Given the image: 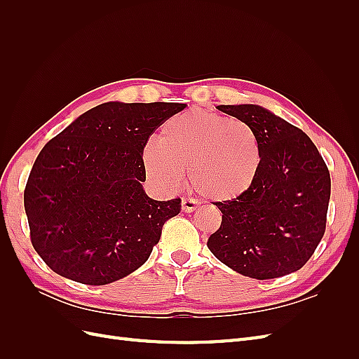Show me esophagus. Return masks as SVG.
<instances>
[{
    "mask_svg": "<svg viewBox=\"0 0 359 359\" xmlns=\"http://www.w3.org/2000/svg\"><path fill=\"white\" fill-rule=\"evenodd\" d=\"M199 206V202L196 199H190V198H182L181 201V210L184 212H193Z\"/></svg>",
    "mask_w": 359,
    "mask_h": 359,
    "instance_id": "esophagus-1",
    "label": "esophagus"
}]
</instances>
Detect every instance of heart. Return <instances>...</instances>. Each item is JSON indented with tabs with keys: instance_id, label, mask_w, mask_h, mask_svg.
<instances>
[{
	"instance_id": "heart-1",
	"label": "heart",
	"mask_w": 359,
	"mask_h": 359,
	"mask_svg": "<svg viewBox=\"0 0 359 359\" xmlns=\"http://www.w3.org/2000/svg\"><path fill=\"white\" fill-rule=\"evenodd\" d=\"M148 175L177 189L189 170L191 187L203 198L229 202L253 187L262 165V145L255 128L240 119L191 109L163 126L160 144L142 151Z\"/></svg>"
}]
</instances>
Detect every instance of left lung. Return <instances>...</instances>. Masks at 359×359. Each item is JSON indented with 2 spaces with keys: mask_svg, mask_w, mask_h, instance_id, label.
I'll use <instances>...</instances> for the list:
<instances>
[{
  "mask_svg": "<svg viewBox=\"0 0 359 359\" xmlns=\"http://www.w3.org/2000/svg\"><path fill=\"white\" fill-rule=\"evenodd\" d=\"M217 109L255 128L262 165L244 196L214 203L223 214L222 224L206 245L245 277L266 280L295 273L325 233L330 170L302 130L265 107L220 104Z\"/></svg>",
  "mask_w": 359,
  "mask_h": 359,
  "instance_id": "1",
  "label": "left lung"
}]
</instances>
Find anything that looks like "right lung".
I'll use <instances>...</instances> for the list:
<instances>
[{
	"mask_svg": "<svg viewBox=\"0 0 359 359\" xmlns=\"http://www.w3.org/2000/svg\"><path fill=\"white\" fill-rule=\"evenodd\" d=\"M184 103L107 102L43 147L24 191L31 243L62 277L102 286L142 266L181 199L154 201L142 187V151Z\"/></svg>",
	"mask_w": 359,
	"mask_h": 359,
	"instance_id": "add662e5",
	"label": "right lung"
}]
</instances>
